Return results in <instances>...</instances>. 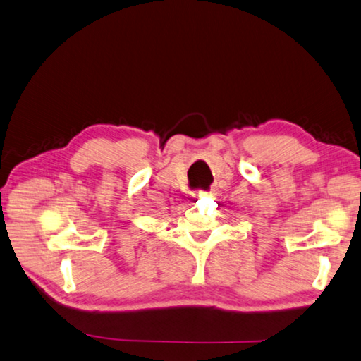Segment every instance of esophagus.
Masks as SVG:
<instances>
[{"label": "esophagus", "instance_id": "34e87169", "mask_svg": "<svg viewBox=\"0 0 361 361\" xmlns=\"http://www.w3.org/2000/svg\"><path fill=\"white\" fill-rule=\"evenodd\" d=\"M206 195H207L206 192H193L192 193L193 198H202V196H206Z\"/></svg>", "mask_w": 361, "mask_h": 361}]
</instances>
